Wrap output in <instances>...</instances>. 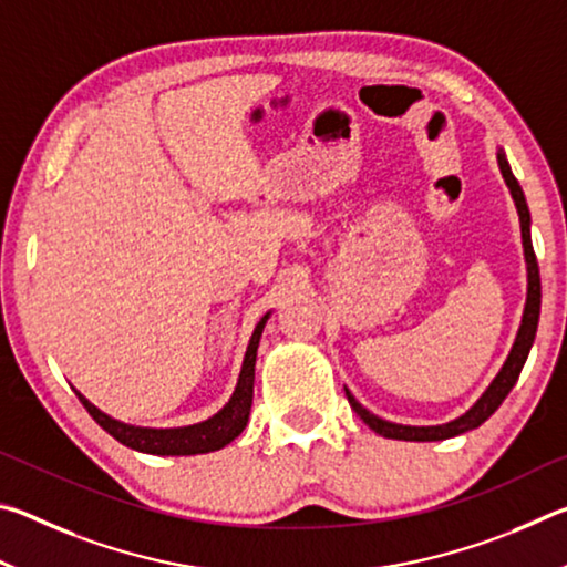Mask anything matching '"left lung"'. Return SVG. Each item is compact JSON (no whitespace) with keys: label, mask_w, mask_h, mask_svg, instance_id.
<instances>
[{"label":"left lung","mask_w":567,"mask_h":567,"mask_svg":"<svg viewBox=\"0 0 567 567\" xmlns=\"http://www.w3.org/2000/svg\"><path fill=\"white\" fill-rule=\"evenodd\" d=\"M497 165H501L503 177L511 187V195L515 199L517 215H520V233H523V247H525V262H527V302H525V312H523V322L520 330H517V338L511 354L503 364V370L497 372V378L491 382V388L485 390V395L480 398L473 408H470L463 417H457L447 425H435V427H410V425H395V422H388L378 415H372L370 410H364L358 400H354L348 390V400L352 410L362 417L364 425H370L382 437H392V440H410V443H433V440H447L455 435H463L467 430H475L483 425V422L493 415V412L503 405V400L507 398V392L513 390V385L520 378V370L527 360V352L533 348L535 332H537V320H540V272H537V260H535V249H533V239H530V209H527L525 195L517 179L513 175L511 165L503 152H497Z\"/></svg>","instance_id":"obj_1"}]
</instances>
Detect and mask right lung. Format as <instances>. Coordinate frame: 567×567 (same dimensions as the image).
Masks as SVG:
<instances>
[{
  "label": "right lung",
  "instance_id": "right-lung-1",
  "mask_svg": "<svg viewBox=\"0 0 567 567\" xmlns=\"http://www.w3.org/2000/svg\"><path fill=\"white\" fill-rule=\"evenodd\" d=\"M270 315H265L252 332V340L247 344L243 372H239L237 388L229 398L227 405L217 412L215 417H209L199 425L189 427H172V430H152V427H134L124 425V422L112 420L104 415L97 408L92 405L87 398H82L76 392V398L84 408H87L90 415L94 417L100 427L107 430V433L120 440L122 445L132 450H140V453L150 455H199V453H213V450L225 447L227 443L243 433L249 417V408H252V385H255V360H257V344H260L262 328Z\"/></svg>",
  "mask_w": 567,
  "mask_h": 567
}]
</instances>
